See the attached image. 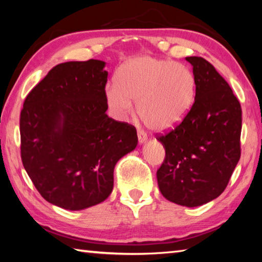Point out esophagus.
Masks as SVG:
<instances>
[{"label":"esophagus","mask_w":262,"mask_h":262,"mask_svg":"<svg viewBox=\"0 0 262 262\" xmlns=\"http://www.w3.org/2000/svg\"><path fill=\"white\" fill-rule=\"evenodd\" d=\"M137 139H139L140 144H144L145 142H147V135L144 134V132L137 130Z\"/></svg>","instance_id":"34e87169"}]
</instances>
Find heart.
I'll list each match as a JSON object with an SVG mask.
<instances>
[{"instance_id": "1", "label": "heart", "mask_w": 262, "mask_h": 262, "mask_svg": "<svg viewBox=\"0 0 262 262\" xmlns=\"http://www.w3.org/2000/svg\"><path fill=\"white\" fill-rule=\"evenodd\" d=\"M195 97L193 73L181 63L140 56L122 66L105 99L119 120H126L136 103L137 114L150 129L162 132L176 126L192 107Z\"/></svg>"}]
</instances>
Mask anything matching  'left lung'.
I'll return each instance as SVG.
<instances>
[{
    "instance_id": "left-lung-1",
    "label": "left lung",
    "mask_w": 262,
    "mask_h": 262,
    "mask_svg": "<svg viewBox=\"0 0 262 262\" xmlns=\"http://www.w3.org/2000/svg\"><path fill=\"white\" fill-rule=\"evenodd\" d=\"M194 104L183 122L158 137L165 159L157 171L163 196L193 208L215 200L241 158L242 108L227 81L203 57L188 56Z\"/></svg>"
}]
</instances>
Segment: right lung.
<instances>
[{
  "label": "right lung",
  "instance_id": "right-lung-1",
  "mask_svg": "<svg viewBox=\"0 0 262 262\" xmlns=\"http://www.w3.org/2000/svg\"><path fill=\"white\" fill-rule=\"evenodd\" d=\"M106 62L57 64L20 113V154L41 196L66 210L98 205L113 189L115 164L137 145L136 129L106 114Z\"/></svg>",
  "mask_w": 262,
  "mask_h": 262
}]
</instances>
